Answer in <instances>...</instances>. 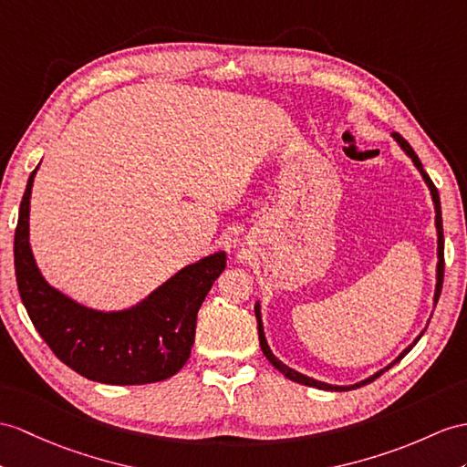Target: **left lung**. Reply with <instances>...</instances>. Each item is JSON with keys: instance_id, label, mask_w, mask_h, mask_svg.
<instances>
[{"instance_id": "obj_1", "label": "left lung", "mask_w": 467, "mask_h": 467, "mask_svg": "<svg viewBox=\"0 0 467 467\" xmlns=\"http://www.w3.org/2000/svg\"><path fill=\"white\" fill-rule=\"evenodd\" d=\"M392 136L396 139V142L402 146V150L412 158V162H414V166L420 170V174H422V178L426 180V184H428V188H430V192H431V200H434V206H436V227H438V283H436V295H434V303H438V299H440V293H441V283H443V227H441V208H440V196H438V188L434 186V182L430 180V176L426 174V170H424V166H422V162H420V158H418V154L414 152V148L408 144L400 134L398 132H392ZM255 317H257V333H259V345H261V350H264V355H265V358L271 362L273 367H275L283 377L285 379H289V380H293V382H297V384H305V386H313V389H321V390H355V389H360V386H365V384H368V382H372V380H377L380 374L384 372V370H389V368H392L398 360H402L404 358V355L406 352H410V348L418 343V338L414 340V345H410L408 347L400 357H398L394 362H390L389 367L386 368H382V370H379L377 374H372L370 379H367V380H362V382H358V384H352V386H333V384H325V382H319V380H315V379H309V377H305V374H301V372H297V370H293V368H289V367H285L283 365V362L273 355L271 352V348H269V345H267V340H265V335H264V325H261V315H259V303L255 305Z\"/></svg>"}]
</instances>
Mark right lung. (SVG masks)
Instances as JSON below:
<instances>
[{
  "label": "right lung",
  "mask_w": 467,
  "mask_h": 467,
  "mask_svg": "<svg viewBox=\"0 0 467 467\" xmlns=\"http://www.w3.org/2000/svg\"><path fill=\"white\" fill-rule=\"evenodd\" d=\"M36 172L21 198L14 242L17 289L33 327L57 358L88 380L129 386L170 379L190 358L198 311L225 269V254L178 271L129 311L87 309L53 289L33 259L29 198Z\"/></svg>",
  "instance_id": "right-lung-1"
}]
</instances>
